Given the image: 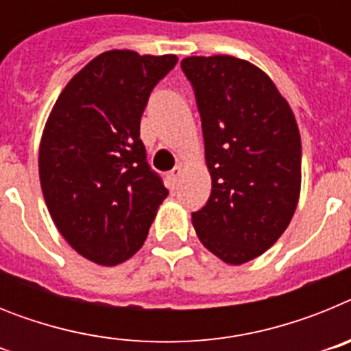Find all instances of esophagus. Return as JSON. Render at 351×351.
Here are the masks:
<instances>
[{"label":"esophagus","instance_id":"obj_1","mask_svg":"<svg viewBox=\"0 0 351 351\" xmlns=\"http://www.w3.org/2000/svg\"><path fill=\"white\" fill-rule=\"evenodd\" d=\"M181 173H182L181 167H176V169H173V170H170V172L167 173V179H169V184H170V188H176V186H178V182H179V178H181Z\"/></svg>","mask_w":351,"mask_h":351}]
</instances>
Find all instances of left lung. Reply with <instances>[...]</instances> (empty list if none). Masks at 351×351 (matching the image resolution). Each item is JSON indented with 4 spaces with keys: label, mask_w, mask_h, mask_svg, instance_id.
Returning a JSON list of instances; mask_svg holds the SVG:
<instances>
[{
    "label": "left lung",
    "mask_w": 351,
    "mask_h": 351,
    "mask_svg": "<svg viewBox=\"0 0 351 351\" xmlns=\"http://www.w3.org/2000/svg\"><path fill=\"white\" fill-rule=\"evenodd\" d=\"M213 190L191 214L200 243L230 265L263 255L290 225L300 195L299 126L271 77L234 56H190Z\"/></svg>",
    "instance_id": "left-lung-1"
}]
</instances>
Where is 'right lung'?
I'll list each match as a JSON object with an SVG mask.
<instances>
[{"label":"right lung","mask_w":351,"mask_h":351,"mask_svg":"<svg viewBox=\"0 0 351 351\" xmlns=\"http://www.w3.org/2000/svg\"><path fill=\"white\" fill-rule=\"evenodd\" d=\"M178 56L101 52L71 77L47 117L38 151L42 193L64 241L112 267L142 247L167 190L149 169L141 117Z\"/></svg>","instance_id":"1"}]
</instances>
